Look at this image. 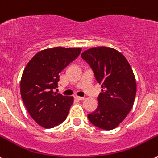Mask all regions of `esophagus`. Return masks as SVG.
<instances>
[{
  "label": "esophagus",
  "instance_id": "1",
  "mask_svg": "<svg viewBox=\"0 0 158 158\" xmlns=\"http://www.w3.org/2000/svg\"><path fill=\"white\" fill-rule=\"evenodd\" d=\"M74 98H75L76 99H77V100H80V101H82L85 99V98H83V97H79V96H77V95H75Z\"/></svg>",
  "mask_w": 158,
  "mask_h": 158
}]
</instances>
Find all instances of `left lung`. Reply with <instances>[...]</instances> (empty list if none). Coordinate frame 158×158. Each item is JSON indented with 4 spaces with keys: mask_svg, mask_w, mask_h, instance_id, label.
<instances>
[{
    "mask_svg": "<svg viewBox=\"0 0 158 158\" xmlns=\"http://www.w3.org/2000/svg\"><path fill=\"white\" fill-rule=\"evenodd\" d=\"M94 73L102 93L98 106L88 119L94 126L113 130L124 120L133 107L136 81L128 61L121 52L110 47H94L82 52Z\"/></svg>",
    "mask_w": 158,
    "mask_h": 158,
    "instance_id": "8db88e82",
    "label": "left lung"
}]
</instances>
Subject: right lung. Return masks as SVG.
I'll return each mask as SVG.
<instances>
[{
	"label": "right lung",
	"mask_w": 158,
	"mask_h": 158,
	"mask_svg": "<svg viewBox=\"0 0 158 158\" xmlns=\"http://www.w3.org/2000/svg\"><path fill=\"white\" fill-rule=\"evenodd\" d=\"M81 48L46 49L35 54L26 65L20 80L22 100L31 116L45 128H52L66 120L73 97L53 91L59 74L78 57Z\"/></svg>",
	"instance_id": "right-lung-1"
}]
</instances>
